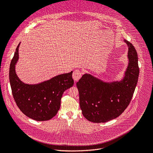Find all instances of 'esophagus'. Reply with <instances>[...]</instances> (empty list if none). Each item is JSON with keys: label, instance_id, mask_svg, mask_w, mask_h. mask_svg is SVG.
Here are the masks:
<instances>
[{"label": "esophagus", "instance_id": "34e87169", "mask_svg": "<svg viewBox=\"0 0 153 153\" xmlns=\"http://www.w3.org/2000/svg\"><path fill=\"white\" fill-rule=\"evenodd\" d=\"M82 76V71L79 69H76L72 74V78L74 81H78Z\"/></svg>", "mask_w": 153, "mask_h": 153}]
</instances>
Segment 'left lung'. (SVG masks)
<instances>
[{"mask_svg":"<svg viewBox=\"0 0 153 153\" xmlns=\"http://www.w3.org/2000/svg\"><path fill=\"white\" fill-rule=\"evenodd\" d=\"M129 48V65L121 81L105 82L85 74L76 83L82 113L88 121L101 123L120 116L129 105L138 81L139 68L136 49Z\"/></svg>","mask_w":153,"mask_h":153,"instance_id":"1","label":"left lung"}]
</instances>
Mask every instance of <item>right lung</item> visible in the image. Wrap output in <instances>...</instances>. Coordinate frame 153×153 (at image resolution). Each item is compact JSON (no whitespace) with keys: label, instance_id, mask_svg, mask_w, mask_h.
Returning a JSON list of instances; mask_svg holds the SVG:
<instances>
[{"label":"right lung","instance_id":"add662e5","mask_svg":"<svg viewBox=\"0 0 153 153\" xmlns=\"http://www.w3.org/2000/svg\"><path fill=\"white\" fill-rule=\"evenodd\" d=\"M16 49L9 69V80L13 97L23 113L37 121H48L60 109L64 92L74 84L72 71L58 75L37 84H27L17 77L15 67L19 59V47Z\"/></svg>","mask_w":153,"mask_h":153}]
</instances>
